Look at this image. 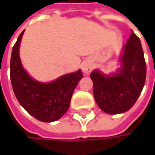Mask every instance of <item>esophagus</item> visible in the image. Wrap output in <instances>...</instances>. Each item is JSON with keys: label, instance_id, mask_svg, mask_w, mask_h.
Masks as SVG:
<instances>
[{"label": "esophagus", "instance_id": "esophagus-1", "mask_svg": "<svg viewBox=\"0 0 155 155\" xmlns=\"http://www.w3.org/2000/svg\"><path fill=\"white\" fill-rule=\"evenodd\" d=\"M82 70H83V72L85 75L90 74L91 72V71H92V65H91V64L89 62H85L83 64V66H82Z\"/></svg>", "mask_w": 155, "mask_h": 155}]
</instances>
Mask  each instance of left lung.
<instances>
[{
    "label": "left lung",
    "mask_w": 155,
    "mask_h": 155,
    "mask_svg": "<svg viewBox=\"0 0 155 155\" xmlns=\"http://www.w3.org/2000/svg\"><path fill=\"white\" fill-rule=\"evenodd\" d=\"M122 68L118 73L104 76L98 71L91 74L93 94L100 109L116 115L130 110L139 97L146 81L147 66L140 39L132 31L124 45Z\"/></svg>",
    "instance_id": "1"
}]
</instances>
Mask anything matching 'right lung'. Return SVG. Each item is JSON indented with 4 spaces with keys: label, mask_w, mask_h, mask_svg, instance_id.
Masks as SVG:
<instances>
[{
    "label": "right lung",
    "mask_w": 155,
    "mask_h": 155,
    "mask_svg": "<svg viewBox=\"0 0 155 155\" xmlns=\"http://www.w3.org/2000/svg\"><path fill=\"white\" fill-rule=\"evenodd\" d=\"M24 31L18 37L11 54L10 79L13 91L18 102L31 116L40 122H54L68 110L71 96L83 74L78 70L49 84L33 80L23 69L19 56Z\"/></svg>",
    "instance_id": "add662e5"
}]
</instances>
